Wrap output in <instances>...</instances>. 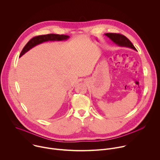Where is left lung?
Wrapping results in <instances>:
<instances>
[{
  "mask_svg": "<svg viewBox=\"0 0 160 160\" xmlns=\"http://www.w3.org/2000/svg\"><path fill=\"white\" fill-rule=\"evenodd\" d=\"M105 35L110 39H111L115 43L120 45V46L128 47L136 50L135 48L133 46V45L130 41V40L122 34L116 33H105Z\"/></svg>",
  "mask_w": 160,
  "mask_h": 160,
  "instance_id": "obj_1",
  "label": "left lung"
}]
</instances>
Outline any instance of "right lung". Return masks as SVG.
Segmentation results:
<instances>
[{
    "mask_svg": "<svg viewBox=\"0 0 160 160\" xmlns=\"http://www.w3.org/2000/svg\"><path fill=\"white\" fill-rule=\"evenodd\" d=\"M69 38V36L66 35H58V34H48L43 35H38L31 38L28 43L25 45V46L21 51L19 57L23 55L25 52L28 51L30 49L33 48L35 45L41 43L46 41H53V40H66Z\"/></svg>",
    "mask_w": 160,
    "mask_h": 160,
    "instance_id": "1",
    "label": "right lung"
}]
</instances>
